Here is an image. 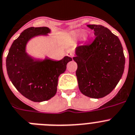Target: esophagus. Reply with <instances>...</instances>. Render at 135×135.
I'll return each mask as SVG.
<instances>
[{
    "label": "esophagus",
    "mask_w": 135,
    "mask_h": 135,
    "mask_svg": "<svg viewBox=\"0 0 135 135\" xmlns=\"http://www.w3.org/2000/svg\"><path fill=\"white\" fill-rule=\"evenodd\" d=\"M67 56H70V57H73L74 56V50L73 49L70 48V49H68L67 50Z\"/></svg>",
    "instance_id": "1"
}]
</instances>
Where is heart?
<instances>
[{
  "label": "heart",
  "instance_id": "obj_1",
  "mask_svg": "<svg viewBox=\"0 0 135 135\" xmlns=\"http://www.w3.org/2000/svg\"><path fill=\"white\" fill-rule=\"evenodd\" d=\"M74 35H75V37H76L78 38L82 37L84 35V33L83 32H77V33H76L74 34Z\"/></svg>",
  "mask_w": 135,
  "mask_h": 135
}]
</instances>
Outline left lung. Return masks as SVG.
<instances>
[{
	"instance_id": "obj_1",
	"label": "left lung",
	"mask_w": 135,
	"mask_h": 135,
	"mask_svg": "<svg viewBox=\"0 0 135 135\" xmlns=\"http://www.w3.org/2000/svg\"><path fill=\"white\" fill-rule=\"evenodd\" d=\"M94 30L91 43L78 46L74 61L80 92L91 98H103L114 89L124 73L125 56L119 38L102 25H89Z\"/></svg>"
}]
</instances>
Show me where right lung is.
Listing matches in <instances>:
<instances>
[{"instance_id":"right-lung-1","label":"right lung","mask_w":135,"mask_h":135,"mask_svg":"<svg viewBox=\"0 0 135 135\" xmlns=\"http://www.w3.org/2000/svg\"><path fill=\"white\" fill-rule=\"evenodd\" d=\"M48 27H30L25 30L13 42L6 59L7 74L16 89L33 102L48 100L56 94L60 74L66 70L67 63L72 59L64 56L60 61L46 59L35 60L26 52L30 39L47 35Z\"/></svg>"}]
</instances>
